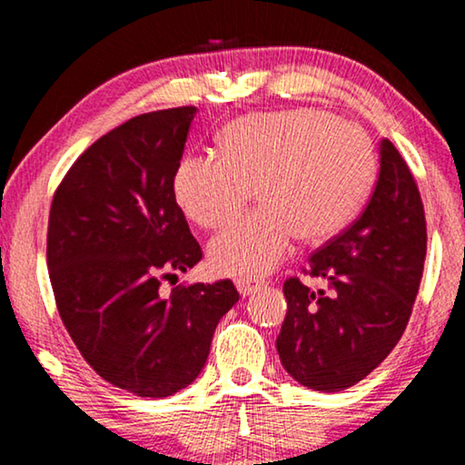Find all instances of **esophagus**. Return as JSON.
I'll use <instances>...</instances> for the list:
<instances>
[{
  "label": "esophagus",
  "mask_w": 465,
  "mask_h": 465,
  "mask_svg": "<svg viewBox=\"0 0 465 465\" xmlns=\"http://www.w3.org/2000/svg\"><path fill=\"white\" fill-rule=\"evenodd\" d=\"M262 285H264L262 282H253V279H237V290L241 292V296L256 294Z\"/></svg>",
  "instance_id": "34e87169"
}]
</instances>
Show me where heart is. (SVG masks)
Returning a JSON list of instances; mask_svg holds the SVG:
<instances>
[{
    "label": "heart",
    "instance_id": "b5f03b06",
    "mask_svg": "<svg viewBox=\"0 0 465 465\" xmlns=\"http://www.w3.org/2000/svg\"><path fill=\"white\" fill-rule=\"evenodd\" d=\"M374 148L355 123L311 107L247 114L220 133V156L177 164V205L203 228L237 220L253 190L260 207L213 239L212 266L222 275L262 277L282 262L294 239H328L366 199Z\"/></svg>",
    "mask_w": 465,
    "mask_h": 465
}]
</instances>
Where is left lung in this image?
I'll use <instances>...</instances> for the list:
<instances>
[{
  "instance_id": "1",
  "label": "left lung",
  "mask_w": 465,
  "mask_h": 465,
  "mask_svg": "<svg viewBox=\"0 0 465 465\" xmlns=\"http://www.w3.org/2000/svg\"><path fill=\"white\" fill-rule=\"evenodd\" d=\"M381 169L351 226L311 253L309 272L330 292L285 279L288 301L277 353L298 383L341 391L368 377L398 345L423 275L428 231L409 164L381 139Z\"/></svg>"
}]
</instances>
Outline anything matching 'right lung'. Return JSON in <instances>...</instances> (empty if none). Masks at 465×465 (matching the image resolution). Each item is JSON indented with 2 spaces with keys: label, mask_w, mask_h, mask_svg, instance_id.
Returning <instances> with one entry per match:
<instances>
[{
  "label": "right lung",
  "mask_w": 465,
  "mask_h": 465,
  "mask_svg": "<svg viewBox=\"0 0 465 465\" xmlns=\"http://www.w3.org/2000/svg\"><path fill=\"white\" fill-rule=\"evenodd\" d=\"M194 105L142 114L72 164L50 205L46 260L69 336L107 383L167 398L205 366L231 279L158 288L203 258L173 194Z\"/></svg>",
  "instance_id": "add662e5"
}]
</instances>
